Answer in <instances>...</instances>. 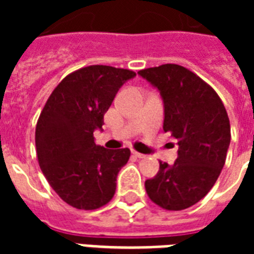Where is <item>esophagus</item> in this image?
Instances as JSON below:
<instances>
[{
    "mask_svg": "<svg viewBox=\"0 0 254 254\" xmlns=\"http://www.w3.org/2000/svg\"><path fill=\"white\" fill-rule=\"evenodd\" d=\"M131 154L134 155L135 158H145V157H146L145 154H141V153H138V151L135 150H131Z\"/></svg>",
    "mask_w": 254,
    "mask_h": 254,
    "instance_id": "esophagus-1",
    "label": "esophagus"
}]
</instances>
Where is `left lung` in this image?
I'll return each instance as SVG.
<instances>
[{"instance_id": "obj_1", "label": "left lung", "mask_w": 254, "mask_h": 254, "mask_svg": "<svg viewBox=\"0 0 254 254\" xmlns=\"http://www.w3.org/2000/svg\"><path fill=\"white\" fill-rule=\"evenodd\" d=\"M161 92L165 104L163 130L178 139L173 166L145 182L147 196L167 211H182L203 199L220 175L231 142L225 107L215 89L179 64L138 71Z\"/></svg>"}]
</instances>
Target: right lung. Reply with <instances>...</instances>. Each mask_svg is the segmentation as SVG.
Wrapping results in <instances>:
<instances>
[{"instance_id": "1", "label": "right lung", "mask_w": 254, "mask_h": 254, "mask_svg": "<svg viewBox=\"0 0 254 254\" xmlns=\"http://www.w3.org/2000/svg\"><path fill=\"white\" fill-rule=\"evenodd\" d=\"M134 71L88 65L73 71L53 91L35 127L38 162L49 185L73 208L97 209L112 200L117 174L130 150L95 143L93 131L116 93Z\"/></svg>"}]
</instances>
